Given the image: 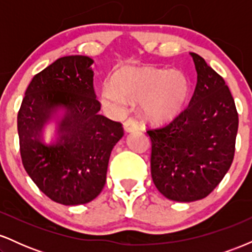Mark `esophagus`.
<instances>
[{"instance_id":"esophagus-1","label":"esophagus","mask_w":252,"mask_h":252,"mask_svg":"<svg viewBox=\"0 0 252 252\" xmlns=\"http://www.w3.org/2000/svg\"><path fill=\"white\" fill-rule=\"evenodd\" d=\"M124 129H126V132H132L135 130L138 129V122L135 120L134 117H129L128 120L124 122Z\"/></svg>"}]
</instances>
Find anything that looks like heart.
Returning <instances> with one entry per match:
<instances>
[{
  "label": "heart",
  "instance_id": "b5f03b06",
  "mask_svg": "<svg viewBox=\"0 0 252 252\" xmlns=\"http://www.w3.org/2000/svg\"><path fill=\"white\" fill-rule=\"evenodd\" d=\"M190 83L181 70L122 67L102 89V102L122 109L128 100L140 102L141 114L154 122H166L182 111L189 100Z\"/></svg>",
  "mask_w": 252,
  "mask_h": 252
}]
</instances>
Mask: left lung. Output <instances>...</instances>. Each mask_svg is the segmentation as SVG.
Here are the masks:
<instances>
[{
    "mask_svg": "<svg viewBox=\"0 0 252 252\" xmlns=\"http://www.w3.org/2000/svg\"><path fill=\"white\" fill-rule=\"evenodd\" d=\"M190 102L172 122L148 129L150 170L156 189L170 200H200L222 180L235 156L238 112L221 76L200 56Z\"/></svg>",
    "mask_w": 252,
    "mask_h": 252,
    "instance_id": "1",
    "label": "left lung"
}]
</instances>
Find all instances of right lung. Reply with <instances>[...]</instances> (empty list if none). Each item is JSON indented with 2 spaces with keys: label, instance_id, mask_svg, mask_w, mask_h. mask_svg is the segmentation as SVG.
Wrapping results in <instances>:
<instances>
[{
  "label": "right lung",
  "instance_id": "right-lung-1",
  "mask_svg": "<svg viewBox=\"0 0 252 252\" xmlns=\"http://www.w3.org/2000/svg\"><path fill=\"white\" fill-rule=\"evenodd\" d=\"M92 63L86 56L59 58L33 77L17 114L26 172L63 205L86 204L102 192L111 150L124 135L122 124L98 112ZM58 111V138L47 145L42 129Z\"/></svg>",
  "mask_w": 252,
  "mask_h": 252
}]
</instances>
